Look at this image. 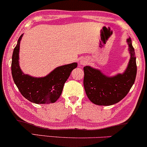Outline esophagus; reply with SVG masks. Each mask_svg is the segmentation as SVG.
Here are the masks:
<instances>
[{
    "mask_svg": "<svg viewBox=\"0 0 147 147\" xmlns=\"http://www.w3.org/2000/svg\"><path fill=\"white\" fill-rule=\"evenodd\" d=\"M80 64L82 65H85L86 64V61L85 60H82L80 61Z\"/></svg>",
    "mask_w": 147,
    "mask_h": 147,
    "instance_id": "1",
    "label": "esophagus"
}]
</instances>
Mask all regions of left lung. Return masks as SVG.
<instances>
[{
  "label": "left lung",
  "mask_w": 147,
  "mask_h": 147,
  "mask_svg": "<svg viewBox=\"0 0 147 147\" xmlns=\"http://www.w3.org/2000/svg\"><path fill=\"white\" fill-rule=\"evenodd\" d=\"M131 54L129 65L124 73L109 77L90 66L84 68V86L87 97L93 104L110 106L119 102L127 95L137 74L136 57L131 38L127 39Z\"/></svg>",
  "instance_id": "1"
}]
</instances>
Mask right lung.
<instances>
[{"label": "right lung", "mask_w": 147, "mask_h": 147, "mask_svg": "<svg viewBox=\"0 0 147 147\" xmlns=\"http://www.w3.org/2000/svg\"><path fill=\"white\" fill-rule=\"evenodd\" d=\"M18 38L14 49L11 61V75L15 84L21 95L30 102L35 104H50L59 98L63 86L72 70L77 67V63L62 65L55 68L46 77L36 78L25 75L18 63L20 41Z\"/></svg>", "instance_id": "1"}]
</instances>
